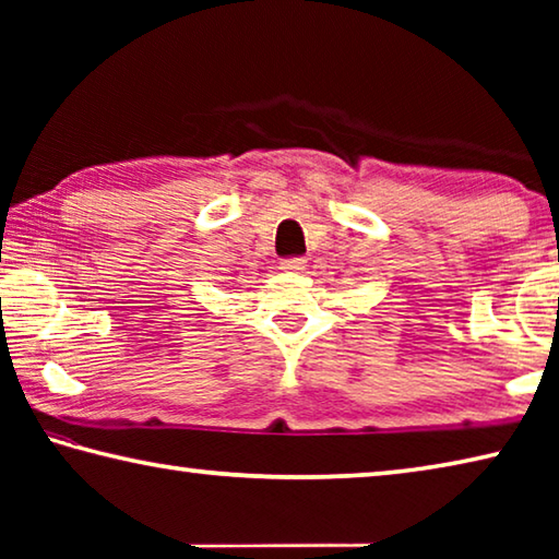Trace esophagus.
I'll list each match as a JSON object with an SVG mask.
<instances>
[{
  "instance_id": "esophagus-1",
  "label": "esophagus",
  "mask_w": 559,
  "mask_h": 559,
  "mask_svg": "<svg viewBox=\"0 0 559 559\" xmlns=\"http://www.w3.org/2000/svg\"><path fill=\"white\" fill-rule=\"evenodd\" d=\"M281 269L288 273H302L306 271V259H286V261H281Z\"/></svg>"
}]
</instances>
